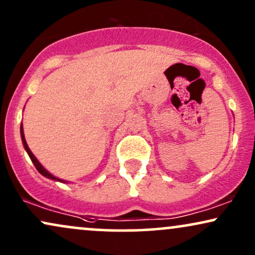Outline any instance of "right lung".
<instances>
[{
    "label": "right lung",
    "mask_w": 255,
    "mask_h": 255,
    "mask_svg": "<svg viewBox=\"0 0 255 255\" xmlns=\"http://www.w3.org/2000/svg\"><path fill=\"white\" fill-rule=\"evenodd\" d=\"M20 131H21V138H22V143H23V147H24V149H25V151H27V153H28V155H29V157H30V160L33 161L34 166L36 167L37 172L40 173V174H42V175H43V176H46V178H48V179L55 180V181H60V182H68V181H64V180H62V179H59V178H56V176H54L53 174H50L49 172H48V170H47L46 168H44L43 166L41 165V163H40V161H38V160L36 159V157H35L34 154L31 153V150L29 149V147H28V144H27V141H25V137H24V133H23V126H22V125H21Z\"/></svg>",
    "instance_id": "right-lung-1"
}]
</instances>
